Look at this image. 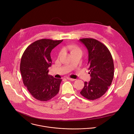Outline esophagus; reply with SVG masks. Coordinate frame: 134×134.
I'll return each mask as SVG.
<instances>
[{"mask_svg": "<svg viewBox=\"0 0 134 134\" xmlns=\"http://www.w3.org/2000/svg\"><path fill=\"white\" fill-rule=\"evenodd\" d=\"M68 80H71V81H75L76 79H72V78H70V77H67V78H66Z\"/></svg>", "mask_w": 134, "mask_h": 134, "instance_id": "1", "label": "esophagus"}]
</instances>
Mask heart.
<instances>
[{
    "label": "heart",
    "instance_id": "heart-1",
    "mask_svg": "<svg viewBox=\"0 0 134 134\" xmlns=\"http://www.w3.org/2000/svg\"><path fill=\"white\" fill-rule=\"evenodd\" d=\"M68 49L70 51L71 53H76V52H81V49L76 45H75V44H71V45H69L68 47ZM62 53V52L61 51L59 53V55H60Z\"/></svg>",
    "mask_w": 134,
    "mask_h": 134
}]
</instances>
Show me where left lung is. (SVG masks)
<instances>
[{
  "instance_id": "obj_1",
  "label": "left lung",
  "mask_w": 134,
  "mask_h": 134,
  "mask_svg": "<svg viewBox=\"0 0 134 134\" xmlns=\"http://www.w3.org/2000/svg\"><path fill=\"white\" fill-rule=\"evenodd\" d=\"M80 41L85 44L88 52V69L91 79L85 82L80 92L86 98L94 100L102 97L108 91L114 76V63L107 47L93 38H82Z\"/></svg>"
}]
</instances>
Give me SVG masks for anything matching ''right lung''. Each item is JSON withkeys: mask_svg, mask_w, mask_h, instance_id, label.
Masks as SVG:
<instances>
[{"mask_svg": "<svg viewBox=\"0 0 134 134\" xmlns=\"http://www.w3.org/2000/svg\"><path fill=\"white\" fill-rule=\"evenodd\" d=\"M63 40L42 39L31 43L24 52L20 71L24 86L36 99L47 101L56 96L62 79L48 75L52 65L51 53Z\"/></svg>", "mask_w": 134, "mask_h": 134, "instance_id": "right-lung-1", "label": "right lung"}]
</instances>
